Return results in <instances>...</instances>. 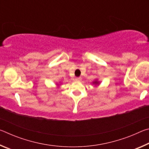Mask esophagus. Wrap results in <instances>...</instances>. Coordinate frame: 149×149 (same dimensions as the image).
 <instances>
[{"mask_svg":"<svg viewBox=\"0 0 149 149\" xmlns=\"http://www.w3.org/2000/svg\"><path fill=\"white\" fill-rule=\"evenodd\" d=\"M81 79H82L81 77H76V78H75V80H76V81H80L81 80Z\"/></svg>","mask_w":149,"mask_h":149,"instance_id":"1","label":"esophagus"}]
</instances>
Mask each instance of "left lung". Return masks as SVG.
<instances>
[{"mask_svg":"<svg viewBox=\"0 0 149 149\" xmlns=\"http://www.w3.org/2000/svg\"><path fill=\"white\" fill-rule=\"evenodd\" d=\"M99 81H97V80H95V81L93 82V84H95L96 85H99Z\"/></svg>","mask_w":149,"mask_h":149,"instance_id":"1","label":"left lung"}]
</instances>
